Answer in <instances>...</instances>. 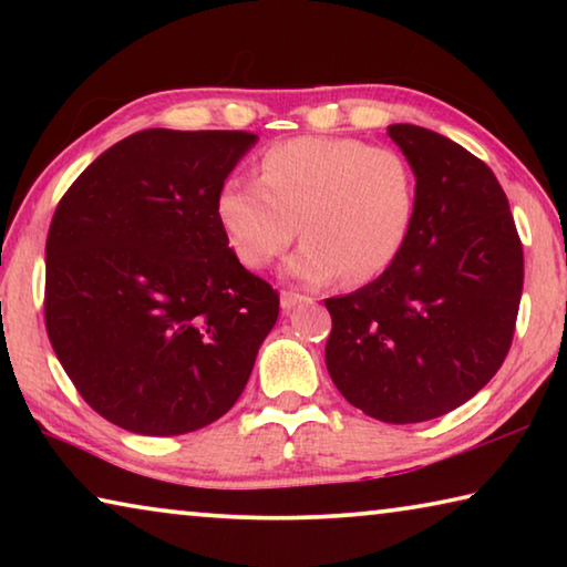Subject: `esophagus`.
<instances>
[{
  "label": "esophagus",
  "instance_id": "34e87169",
  "mask_svg": "<svg viewBox=\"0 0 567 567\" xmlns=\"http://www.w3.org/2000/svg\"><path fill=\"white\" fill-rule=\"evenodd\" d=\"M307 300H310V297H305L300 292H282L280 295V307H282V312H292L297 305H302Z\"/></svg>",
  "mask_w": 567,
  "mask_h": 567
}]
</instances>
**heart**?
Wrapping results in <instances>:
<instances>
[{
	"instance_id": "b5f03b06",
	"label": "heart",
	"mask_w": 567,
	"mask_h": 567,
	"mask_svg": "<svg viewBox=\"0 0 567 567\" xmlns=\"http://www.w3.org/2000/svg\"><path fill=\"white\" fill-rule=\"evenodd\" d=\"M237 260L262 270L300 229L282 272L302 285L375 280L405 245L415 175L390 147L350 137H295L262 152L257 182L229 177L215 199Z\"/></svg>"
}]
</instances>
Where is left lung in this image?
<instances>
[{
    "instance_id": "1",
    "label": "left lung",
    "mask_w": 567,
    "mask_h": 567,
    "mask_svg": "<svg viewBox=\"0 0 567 567\" xmlns=\"http://www.w3.org/2000/svg\"><path fill=\"white\" fill-rule=\"evenodd\" d=\"M415 175V217L378 280L324 300V362L364 415L408 425L483 390L511 350L523 295V245L483 159L417 124H390Z\"/></svg>"
}]
</instances>
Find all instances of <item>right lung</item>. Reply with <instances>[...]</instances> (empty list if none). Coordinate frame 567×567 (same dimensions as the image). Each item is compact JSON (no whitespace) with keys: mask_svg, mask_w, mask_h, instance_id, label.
<instances>
[{"mask_svg":"<svg viewBox=\"0 0 567 567\" xmlns=\"http://www.w3.org/2000/svg\"><path fill=\"white\" fill-rule=\"evenodd\" d=\"M255 142L134 132L56 205L47 334L87 405L130 433L185 435L223 417L275 328L280 297L239 265L215 213Z\"/></svg>","mask_w":567,"mask_h":567,"instance_id":"1","label":"right lung"}]
</instances>
